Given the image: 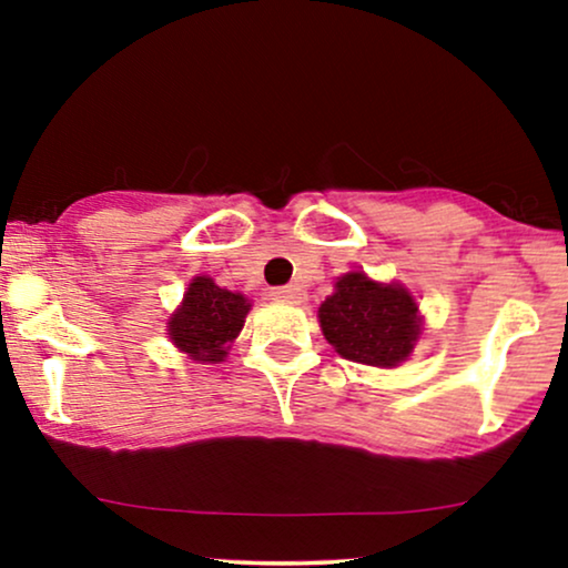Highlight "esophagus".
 <instances>
[{"label":"esophagus","instance_id":"1","mask_svg":"<svg viewBox=\"0 0 568 568\" xmlns=\"http://www.w3.org/2000/svg\"><path fill=\"white\" fill-rule=\"evenodd\" d=\"M270 296L277 298V302L293 304V302H298V298H302V291H298L296 285H280V288L270 291Z\"/></svg>","mask_w":568,"mask_h":568}]
</instances>
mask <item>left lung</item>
Segmentation results:
<instances>
[{
	"instance_id": "obj_1",
	"label": "left lung",
	"mask_w": 568,
	"mask_h": 568,
	"mask_svg": "<svg viewBox=\"0 0 568 568\" xmlns=\"http://www.w3.org/2000/svg\"><path fill=\"white\" fill-rule=\"evenodd\" d=\"M414 296L400 285H382L349 272L336 293L321 304V328L328 344L347 361L366 366H397L419 338Z\"/></svg>"
}]
</instances>
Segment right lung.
<instances>
[{"label":"right lung","mask_w":568,"mask_h":568,"mask_svg":"<svg viewBox=\"0 0 568 568\" xmlns=\"http://www.w3.org/2000/svg\"><path fill=\"white\" fill-rule=\"evenodd\" d=\"M247 298L219 288L211 277H194L184 304L168 323L173 344L192 361L219 363L243 331Z\"/></svg>","instance_id":"obj_1"}]
</instances>
